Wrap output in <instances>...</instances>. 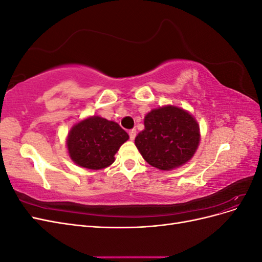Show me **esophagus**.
<instances>
[{"label":"esophagus","instance_id":"esophagus-1","mask_svg":"<svg viewBox=\"0 0 262 262\" xmlns=\"http://www.w3.org/2000/svg\"><path fill=\"white\" fill-rule=\"evenodd\" d=\"M129 136H130V140L133 141L137 137V130L136 129H132L129 131Z\"/></svg>","mask_w":262,"mask_h":262}]
</instances>
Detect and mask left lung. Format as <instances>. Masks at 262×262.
<instances>
[{
    "instance_id": "obj_1",
    "label": "left lung",
    "mask_w": 262,
    "mask_h": 262,
    "mask_svg": "<svg viewBox=\"0 0 262 262\" xmlns=\"http://www.w3.org/2000/svg\"><path fill=\"white\" fill-rule=\"evenodd\" d=\"M144 126L134 143L155 168L171 170L180 167L191 160L199 146V124L179 107L167 105L150 110L144 118Z\"/></svg>"
}]
</instances>
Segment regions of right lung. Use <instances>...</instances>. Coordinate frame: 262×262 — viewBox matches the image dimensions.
<instances>
[{
	"instance_id": "obj_1",
	"label": "right lung",
	"mask_w": 262,
	"mask_h": 262,
	"mask_svg": "<svg viewBox=\"0 0 262 262\" xmlns=\"http://www.w3.org/2000/svg\"><path fill=\"white\" fill-rule=\"evenodd\" d=\"M129 136L115 121L93 116L75 123L67 139L69 155L81 167L98 170L115 162V154Z\"/></svg>"
}]
</instances>
